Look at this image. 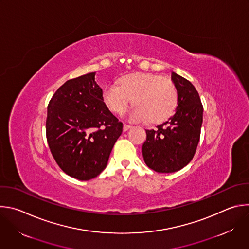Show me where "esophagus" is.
I'll return each instance as SVG.
<instances>
[{"instance_id":"esophagus-1","label":"esophagus","mask_w":249,"mask_h":249,"mask_svg":"<svg viewBox=\"0 0 249 249\" xmlns=\"http://www.w3.org/2000/svg\"><path fill=\"white\" fill-rule=\"evenodd\" d=\"M131 127H132L131 125L124 123V125H123V130H124V131H128V130H129Z\"/></svg>"}]
</instances>
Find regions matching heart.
Wrapping results in <instances>:
<instances>
[{
    "label": "heart",
    "mask_w": 249,
    "mask_h": 249,
    "mask_svg": "<svg viewBox=\"0 0 249 249\" xmlns=\"http://www.w3.org/2000/svg\"><path fill=\"white\" fill-rule=\"evenodd\" d=\"M104 102L112 112H121L133 101L130 119L161 123L167 120L178 105V92L173 82L151 73H136L123 77L104 91Z\"/></svg>",
    "instance_id": "obj_1"
}]
</instances>
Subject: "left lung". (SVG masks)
<instances>
[{"label":"left lung","mask_w":249,"mask_h":249,"mask_svg":"<svg viewBox=\"0 0 249 249\" xmlns=\"http://www.w3.org/2000/svg\"><path fill=\"white\" fill-rule=\"evenodd\" d=\"M178 92L175 113L155 129L145 130L142 151L147 166L158 173L181 170L193 159L200 138L203 107L192 83L172 72Z\"/></svg>","instance_id":"left-lung-1"}]
</instances>
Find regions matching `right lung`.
<instances>
[{"label": "right lung", "mask_w": 249, "mask_h": 249, "mask_svg": "<svg viewBox=\"0 0 249 249\" xmlns=\"http://www.w3.org/2000/svg\"><path fill=\"white\" fill-rule=\"evenodd\" d=\"M96 72L66 81L48 105L46 136L60 169L89 181L107 167L123 124L107 108Z\"/></svg>", "instance_id": "1"}]
</instances>
